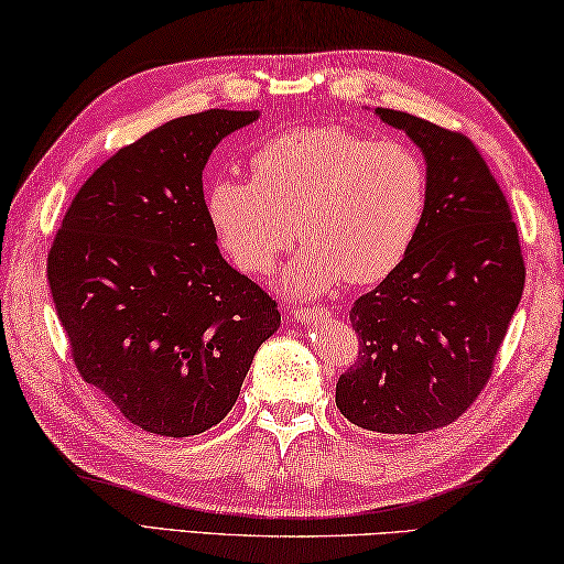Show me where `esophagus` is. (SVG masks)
<instances>
[{"label": "esophagus", "mask_w": 564, "mask_h": 564, "mask_svg": "<svg viewBox=\"0 0 564 564\" xmlns=\"http://www.w3.org/2000/svg\"><path fill=\"white\" fill-rule=\"evenodd\" d=\"M293 315L299 317L301 323H313V321H325V317H330L333 311L325 308V305H313V308H293Z\"/></svg>", "instance_id": "34e87169"}]
</instances>
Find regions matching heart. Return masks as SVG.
<instances>
[{"instance_id":"1","label":"heart","mask_w":564,"mask_h":564,"mask_svg":"<svg viewBox=\"0 0 564 564\" xmlns=\"http://www.w3.org/2000/svg\"><path fill=\"white\" fill-rule=\"evenodd\" d=\"M249 165L251 182L217 180L207 192L212 229L239 271H273L301 239L305 251L283 283L311 295L343 281L380 283L412 253L429 175L406 142L343 126L293 128L256 148Z\"/></svg>"}]
</instances>
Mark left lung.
Masks as SVG:
<instances>
[{"instance_id": "1", "label": "left lung", "mask_w": 564, "mask_h": 564, "mask_svg": "<svg viewBox=\"0 0 564 564\" xmlns=\"http://www.w3.org/2000/svg\"><path fill=\"white\" fill-rule=\"evenodd\" d=\"M426 158L429 207L412 253L350 308L360 337L335 404L380 436L442 429L470 409L525 285V261L506 194L464 132L377 108Z\"/></svg>"}]
</instances>
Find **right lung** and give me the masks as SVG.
I'll use <instances>...</instances> for the list:
<instances>
[{
  "label": "right lung",
  "mask_w": 564,
  "mask_h": 564,
  "mask_svg": "<svg viewBox=\"0 0 564 564\" xmlns=\"http://www.w3.org/2000/svg\"><path fill=\"white\" fill-rule=\"evenodd\" d=\"M256 110L175 118L80 184L48 251V289L78 375L130 424L194 436L237 404L279 303L221 259L202 170Z\"/></svg>",
  "instance_id": "1"
}]
</instances>
